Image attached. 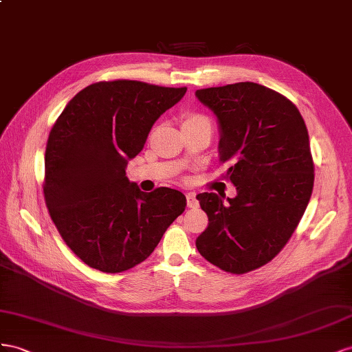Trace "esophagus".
Masks as SVG:
<instances>
[{"label": "esophagus", "mask_w": 352, "mask_h": 352, "mask_svg": "<svg viewBox=\"0 0 352 352\" xmlns=\"http://www.w3.org/2000/svg\"><path fill=\"white\" fill-rule=\"evenodd\" d=\"M187 206L188 208H197L199 200L196 199V193H187Z\"/></svg>", "instance_id": "1"}]
</instances>
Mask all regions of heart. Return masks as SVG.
Wrapping results in <instances>:
<instances>
[{
	"label": "heart",
	"mask_w": 352,
	"mask_h": 352,
	"mask_svg": "<svg viewBox=\"0 0 352 352\" xmlns=\"http://www.w3.org/2000/svg\"><path fill=\"white\" fill-rule=\"evenodd\" d=\"M200 119H206V118L200 116V115H190V116L186 119V122H190V120H200Z\"/></svg>",
	"instance_id": "obj_1"
}]
</instances>
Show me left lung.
<instances>
[{"label":"left lung","instance_id":"obj_1","mask_svg":"<svg viewBox=\"0 0 352 352\" xmlns=\"http://www.w3.org/2000/svg\"><path fill=\"white\" fill-rule=\"evenodd\" d=\"M217 115L219 162L237 196H196L208 227L196 248L210 264L245 274L270 263L292 237L309 202L314 162L302 116L289 98L255 82L197 89Z\"/></svg>","mask_w":352,"mask_h":352}]
</instances>
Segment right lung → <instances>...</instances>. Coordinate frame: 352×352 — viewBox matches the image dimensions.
<instances>
[{"mask_svg":"<svg viewBox=\"0 0 352 352\" xmlns=\"http://www.w3.org/2000/svg\"><path fill=\"white\" fill-rule=\"evenodd\" d=\"M186 91L129 79L96 82L54 122L45 148V204L65 243L88 267L115 274L138 265L184 212L182 192L144 193L125 168Z\"/></svg>","mask_w":352,"mask_h":352,"instance_id":"right-lung-1","label":"right lung"}]
</instances>
